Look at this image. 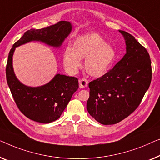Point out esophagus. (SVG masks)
Instances as JSON below:
<instances>
[{"label":"esophagus","mask_w":160,"mask_h":160,"mask_svg":"<svg viewBox=\"0 0 160 160\" xmlns=\"http://www.w3.org/2000/svg\"><path fill=\"white\" fill-rule=\"evenodd\" d=\"M88 84V81L85 78H82L79 80V85L81 88H84L87 87Z\"/></svg>","instance_id":"esophagus-1"}]
</instances>
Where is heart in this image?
<instances>
[{
  "label": "heart",
  "mask_w": 160,
  "mask_h": 160,
  "mask_svg": "<svg viewBox=\"0 0 160 160\" xmlns=\"http://www.w3.org/2000/svg\"><path fill=\"white\" fill-rule=\"evenodd\" d=\"M116 58V53L98 34L82 35L75 40L73 48L68 47L64 51V66L70 71L77 70L81 58H85V69L90 75L101 77L107 73Z\"/></svg>",
  "instance_id": "heart-1"
}]
</instances>
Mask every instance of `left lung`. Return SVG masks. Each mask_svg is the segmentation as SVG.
<instances>
[{
    "label": "left lung",
    "instance_id": "obj_1",
    "mask_svg": "<svg viewBox=\"0 0 160 160\" xmlns=\"http://www.w3.org/2000/svg\"><path fill=\"white\" fill-rule=\"evenodd\" d=\"M125 38L126 53L113 68L89 82L87 110L103 125L116 124L141 103L152 80L148 51L133 36L119 30Z\"/></svg>",
    "mask_w": 160,
    "mask_h": 160
}]
</instances>
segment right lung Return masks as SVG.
<instances>
[{"instance_id": "1", "label": "right lung", "mask_w": 160, "mask_h": 160, "mask_svg": "<svg viewBox=\"0 0 160 160\" xmlns=\"http://www.w3.org/2000/svg\"><path fill=\"white\" fill-rule=\"evenodd\" d=\"M72 28L69 22L61 21L40 30L31 29L13 45L8 53L6 69L8 85L22 113L35 122L46 124L58 120L79 88L78 80L75 77L57 74L42 86H27L17 79L13 72V52L17 47L31 41H40L58 48L71 32Z\"/></svg>"}]
</instances>
